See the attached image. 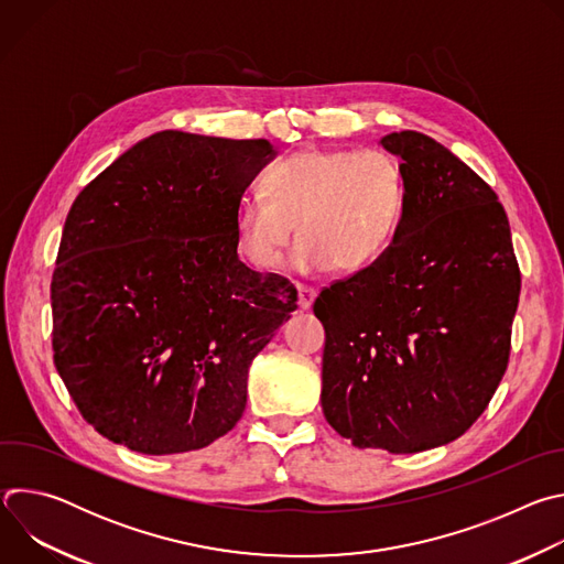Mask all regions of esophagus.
<instances>
[{
	"instance_id": "obj_1",
	"label": "esophagus",
	"mask_w": 564,
	"mask_h": 564,
	"mask_svg": "<svg viewBox=\"0 0 564 564\" xmlns=\"http://www.w3.org/2000/svg\"><path fill=\"white\" fill-rule=\"evenodd\" d=\"M296 290H299V307L301 310H307V307H312V303H314V299H316V290L314 288H310V285H296Z\"/></svg>"
}]
</instances>
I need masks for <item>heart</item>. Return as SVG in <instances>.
<instances>
[{
	"label": "heart",
	"mask_w": 564,
	"mask_h": 564,
	"mask_svg": "<svg viewBox=\"0 0 564 564\" xmlns=\"http://www.w3.org/2000/svg\"><path fill=\"white\" fill-rule=\"evenodd\" d=\"M261 189L234 209L236 254L259 272L281 263L294 229V270L359 272L388 250L404 218V172L383 149L296 151L263 174Z\"/></svg>",
	"instance_id": "1"
}]
</instances>
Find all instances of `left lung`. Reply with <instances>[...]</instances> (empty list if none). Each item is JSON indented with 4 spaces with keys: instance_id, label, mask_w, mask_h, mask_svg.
I'll return each mask as SVG.
<instances>
[{
    "instance_id": "obj_1",
    "label": "left lung",
    "mask_w": 564,
    "mask_h": 564,
    "mask_svg": "<svg viewBox=\"0 0 564 564\" xmlns=\"http://www.w3.org/2000/svg\"><path fill=\"white\" fill-rule=\"evenodd\" d=\"M404 218L388 250L321 290V409L357 448L420 453L464 435L500 386L520 296L496 192L437 140L399 131Z\"/></svg>"
}]
</instances>
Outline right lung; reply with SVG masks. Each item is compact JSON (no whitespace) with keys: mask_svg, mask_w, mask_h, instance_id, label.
<instances>
[{"mask_svg":"<svg viewBox=\"0 0 564 564\" xmlns=\"http://www.w3.org/2000/svg\"><path fill=\"white\" fill-rule=\"evenodd\" d=\"M268 140L158 131L75 198L51 281L53 361L77 411L144 455L209 446L296 288L238 259L234 209Z\"/></svg>","mask_w":564,"mask_h":564,"instance_id":"right-lung-1","label":"right lung"}]
</instances>
